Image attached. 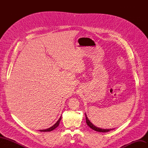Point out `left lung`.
<instances>
[{
	"mask_svg": "<svg viewBox=\"0 0 148 148\" xmlns=\"http://www.w3.org/2000/svg\"><path fill=\"white\" fill-rule=\"evenodd\" d=\"M85 116H86V122L87 125L91 128L94 130H95L96 132H109V131H110V130H112V129H102V128H98V127H96L95 125H94L90 122V121H89V120L87 117L86 114H85Z\"/></svg>",
	"mask_w": 148,
	"mask_h": 148,
	"instance_id": "left-lung-1",
	"label": "left lung"
}]
</instances>
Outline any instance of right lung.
Returning <instances> with one entry per match:
<instances>
[{
  "mask_svg": "<svg viewBox=\"0 0 148 148\" xmlns=\"http://www.w3.org/2000/svg\"><path fill=\"white\" fill-rule=\"evenodd\" d=\"M62 119V117H60V119L58 120V121L57 122L53 125V126H52L51 127H50V128H47V129H46V130H40V132H51V131H52V130H54L55 128H56L58 126H59V123H60V120Z\"/></svg>",
  "mask_w": 148,
  "mask_h": 148,
  "instance_id": "obj_1",
  "label": "right lung"
}]
</instances>
